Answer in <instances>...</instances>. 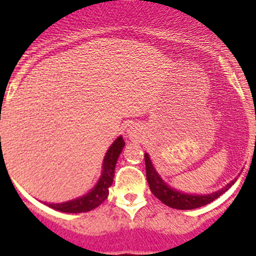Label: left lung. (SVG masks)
I'll return each instance as SVG.
<instances>
[{
    "mask_svg": "<svg viewBox=\"0 0 256 256\" xmlns=\"http://www.w3.org/2000/svg\"><path fill=\"white\" fill-rule=\"evenodd\" d=\"M144 162H146V177H148V186H150L151 192L156 198H159L162 202H164L166 206H170L173 209L180 210H190L196 209V208L204 206L209 204L216 198H218L222 194H224L228 188L234 183V180L227 184L224 188L219 190L218 192H214L212 195L198 196V195H187V194H180V192L172 190L162 180V178L158 176V173L154 169L151 160L148 154H144Z\"/></svg>",
    "mask_w": 256,
    "mask_h": 256,
    "instance_id": "8db88e82",
    "label": "left lung"
}]
</instances>
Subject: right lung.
<instances>
[{
  "mask_svg": "<svg viewBox=\"0 0 256 256\" xmlns=\"http://www.w3.org/2000/svg\"><path fill=\"white\" fill-rule=\"evenodd\" d=\"M123 148V137H118L106 152L105 159H104L102 176L91 192H88L87 195L76 198V200L68 201V202H62V204H48V206L64 212H86L102 204L104 201L108 198V187L112 186V178H114L115 164H116V160Z\"/></svg>",
  "mask_w": 256,
  "mask_h": 256,
  "instance_id": "1",
  "label": "right lung"
}]
</instances>
